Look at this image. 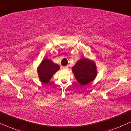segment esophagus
I'll list each match as a JSON object with an SVG mask.
<instances>
[{
  "label": "esophagus",
  "instance_id": "esophagus-1",
  "mask_svg": "<svg viewBox=\"0 0 131 131\" xmlns=\"http://www.w3.org/2000/svg\"><path fill=\"white\" fill-rule=\"evenodd\" d=\"M62 68H63L64 69H67L68 67H67V66H64V67H63Z\"/></svg>",
  "mask_w": 131,
  "mask_h": 131
}]
</instances>
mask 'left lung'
<instances>
[{
	"label": "left lung",
	"instance_id": "1",
	"mask_svg": "<svg viewBox=\"0 0 131 131\" xmlns=\"http://www.w3.org/2000/svg\"><path fill=\"white\" fill-rule=\"evenodd\" d=\"M77 81L82 85L92 82L96 75L95 64L86 58H81L72 68Z\"/></svg>",
	"mask_w": 131,
	"mask_h": 131
}]
</instances>
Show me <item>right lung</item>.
Instances as JSON below:
<instances>
[{
  "mask_svg": "<svg viewBox=\"0 0 131 131\" xmlns=\"http://www.w3.org/2000/svg\"><path fill=\"white\" fill-rule=\"evenodd\" d=\"M59 69L60 66L58 65L45 58L42 61L37 69V72L41 81L46 84L49 82L54 73Z\"/></svg>",
  "mask_w": 131,
  "mask_h": 131,
  "instance_id": "1",
  "label": "right lung"
}]
</instances>
